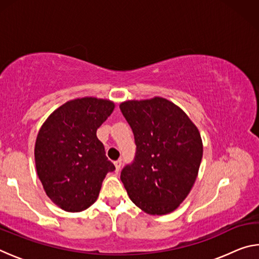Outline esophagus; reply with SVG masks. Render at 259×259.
<instances>
[{
    "mask_svg": "<svg viewBox=\"0 0 259 259\" xmlns=\"http://www.w3.org/2000/svg\"><path fill=\"white\" fill-rule=\"evenodd\" d=\"M121 164H122L121 160H117V161L114 162V165H115V171H116V172H119V170H120V168H121Z\"/></svg>",
    "mask_w": 259,
    "mask_h": 259,
    "instance_id": "34e87169",
    "label": "esophagus"
}]
</instances>
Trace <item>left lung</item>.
I'll use <instances>...</instances> for the list:
<instances>
[{"label":"left lung","mask_w":259,"mask_h":259,"mask_svg":"<svg viewBox=\"0 0 259 259\" xmlns=\"http://www.w3.org/2000/svg\"><path fill=\"white\" fill-rule=\"evenodd\" d=\"M120 109L131 126L136 155L121 171L130 200L150 214L178 208L194 185L203 146L198 128L164 98L128 100Z\"/></svg>","instance_id":"left-lung-1"}]
</instances>
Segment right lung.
Listing matches in <instances>:
<instances>
[{"label":"right lung","instance_id":"add662e5","mask_svg":"<svg viewBox=\"0 0 259 259\" xmlns=\"http://www.w3.org/2000/svg\"><path fill=\"white\" fill-rule=\"evenodd\" d=\"M114 106L106 99H74L57 108L38 131L37 176L47 195L65 211H83L95 203L105 176L115 170L97 138Z\"/></svg>","mask_w":259,"mask_h":259}]
</instances>
